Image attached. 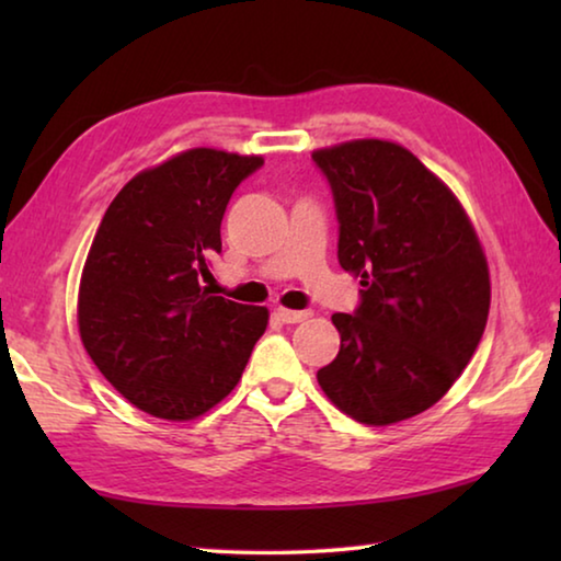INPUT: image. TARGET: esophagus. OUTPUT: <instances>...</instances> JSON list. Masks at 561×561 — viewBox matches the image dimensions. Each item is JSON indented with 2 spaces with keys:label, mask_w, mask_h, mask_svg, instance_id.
<instances>
[{
  "label": "esophagus",
  "mask_w": 561,
  "mask_h": 561,
  "mask_svg": "<svg viewBox=\"0 0 561 561\" xmlns=\"http://www.w3.org/2000/svg\"><path fill=\"white\" fill-rule=\"evenodd\" d=\"M274 317H277L282 324H299V321H304L309 317V311H294V309H277L274 311Z\"/></svg>",
  "instance_id": "34e87169"
}]
</instances>
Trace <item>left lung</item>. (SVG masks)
I'll return each instance as SVG.
<instances>
[{"label":"left lung","mask_w":561,"mask_h":561,"mask_svg":"<svg viewBox=\"0 0 561 561\" xmlns=\"http://www.w3.org/2000/svg\"><path fill=\"white\" fill-rule=\"evenodd\" d=\"M339 220V264L360 277L354 314H334L341 348L317 381L339 411L391 425L428 411L478 348L490 272L450 187L391 140L311 153Z\"/></svg>","instance_id":"1"}]
</instances>
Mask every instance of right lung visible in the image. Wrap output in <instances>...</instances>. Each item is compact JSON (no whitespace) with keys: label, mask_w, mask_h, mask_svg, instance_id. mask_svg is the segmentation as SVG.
Wrapping results in <instances>:
<instances>
[{"label":"right lung","mask_w":561,"mask_h":561,"mask_svg":"<svg viewBox=\"0 0 561 561\" xmlns=\"http://www.w3.org/2000/svg\"><path fill=\"white\" fill-rule=\"evenodd\" d=\"M260 156L193 148L113 197L79 287L83 348L116 391L165 421L203 415L240 381L267 329L264 307L201 287L222 252L232 193Z\"/></svg>","instance_id":"right-lung-1"}]
</instances>
